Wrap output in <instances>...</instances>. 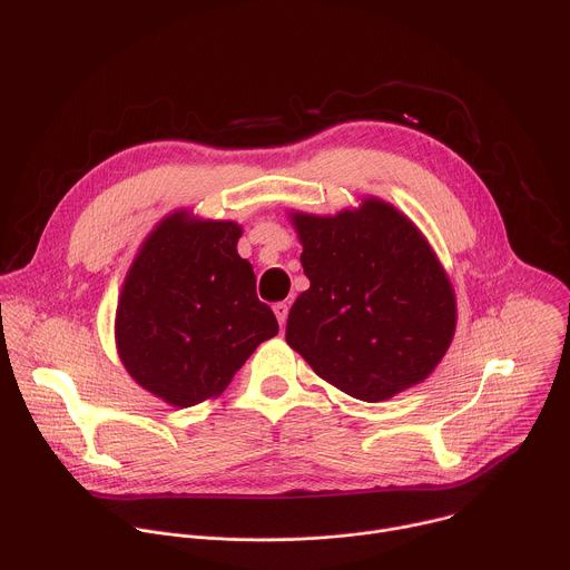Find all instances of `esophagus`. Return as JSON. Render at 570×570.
<instances>
[{
    "label": "esophagus",
    "instance_id": "obj_1",
    "mask_svg": "<svg viewBox=\"0 0 570 570\" xmlns=\"http://www.w3.org/2000/svg\"><path fill=\"white\" fill-rule=\"evenodd\" d=\"M273 311H275V315H277L279 327L284 330V327H286V317H288V304H286V302H277V304L273 306Z\"/></svg>",
    "mask_w": 570,
    "mask_h": 570
}]
</instances>
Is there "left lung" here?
<instances>
[{"label": "left lung", "instance_id": "8db88e82", "mask_svg": "<svg viewBox=\"0 0 570 570\" xmlns=\"http://www.w3.org/2000/svg\"><path fill=\"white\" fill-rule=\"evenodd\" d=\"M293 223L311 286L291 306L286 343L361 401L424 381L451 345L455 297L422 232L374 198Z\"/></svg>", "mask_w": 570, "mask_h": 570}]
</instances>
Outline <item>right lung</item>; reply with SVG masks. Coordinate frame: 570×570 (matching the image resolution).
Segmentation results:
<instances>
[{"label": "right lung", "mask_w": 570, "mask_h": 570, "mask_svg": "<svg viewBox=\"0 0 570 570\" xmlns=\"http://www.w3.org/2000/svg\"><path fill=\"white\" fill-rule=\"evenodd\" d=\"M232 220H161L132 262L119 306L117 350L155 396L189 409L218 394L259 343L279 332L236 253Z\"/></svg>", "instance_id": "obj_1"}]
</instances>
